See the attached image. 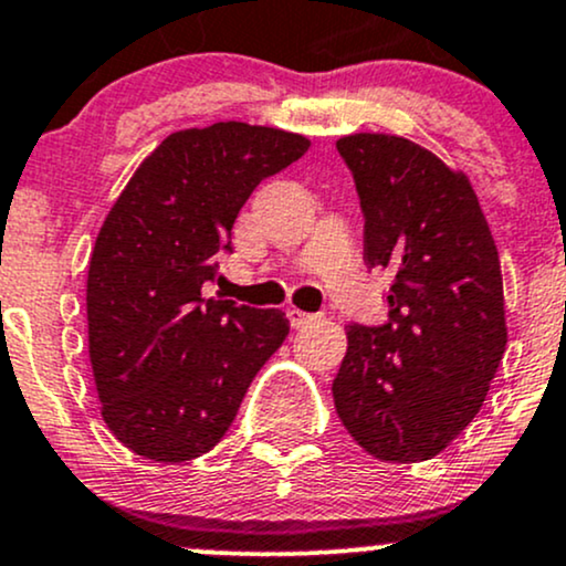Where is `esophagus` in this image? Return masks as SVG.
I'll use <instances>...</instances> for the list:
<instances>
[{
	"label": "esophagus",
	"instance_id": "1",
	"mask_svg": "<svg viewBox=\"0 0 566 566\" xmlns=\"http://www.w3.org/2000/svg\"><path fill=\"white\" fill-rule=\"evenodd\" d=\"M289 321H291V325H294V328H304V325L315 323L317 315H310V312L291 307V310H289Z\"/></svg>",
	"mask_w": 566,
	"mask_h": 566
}]
</instances>
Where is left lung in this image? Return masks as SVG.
I'll return each mask as SVG.
<instances>
[{
  "mask_svg": "<svg viewBox=\"0 0 566 566\" xmlns=\"http://www.w3.org/2000/svg\"><path fill=\"white\" fill-rule=\"evenodd\" d=\"M365 214V259L391 272L389 323H349L338 421L368 455H440L482 410L509 342L501 259L469 177L413 139H336Z\"/></svg>",
  "mask_w": 566,
  "mask_h": 566,
  "instance_id": "1",
  "label": "left lung"
}]
</instances>
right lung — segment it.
Segmentation results:
<instances>
[{
  "label": "right lung",
  "mask_w": 566,
  "mask_h": 566,
  "mask_svg": "<svg viewBox=\"0 0 566 566\" xmlns=\"http://www.w3.org/2000/svg\"><path fill=\"white\" fill-rule=\"evenodd\" d=\"M307 148L275 126L179 129L111 206L86 272V328L99 416L132 453L158 463L209 453L289 336L281 310L203 298L201 285L256 185Z\"/></svg>",
  "instance_id": "add662e5"
}]
</instances>
